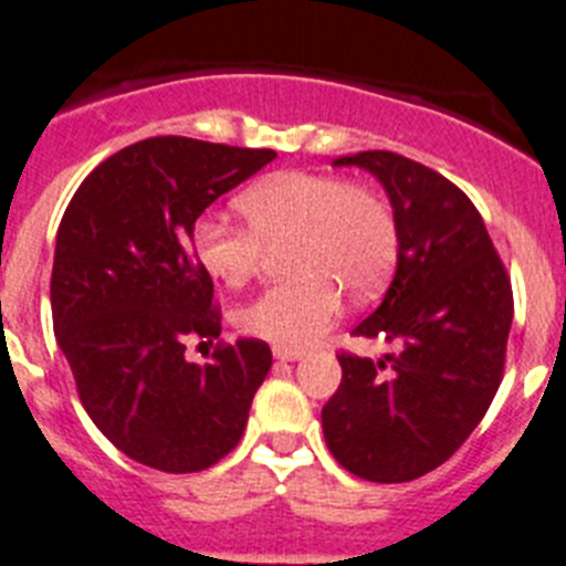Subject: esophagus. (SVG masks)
<instances>
[{
    "label": "esophagus",
    "instance_id": "obj_1",
    "mask_svg": "<svg viewBox=\"0 0 566 566\" xmlns=\"http://www.w3.org/2000/svg\"><path fill=\"white\" fill-rule=\"evenodd\" d=\"M272 352H274V357H277V360H301V357L306 355V352L297 349V346H283V343H277Z\"/></svg>",
    "mask_w": 566,
    "mask_h": 566
}]
</instances>
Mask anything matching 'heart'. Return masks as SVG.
Wrapping results in <instances>:
<instances>
[{
	"label": "heart",
	"instance_id": "b5f03b06",
	"mask_svg": "<svg viewBox=\"0 0 566 566\" xmlns=\"http://www.w3.org/2000/svg\"><path fill=\"white\" fill-rule=\"evenodd\" d=\"M249 226L223 214L197 217V263L226 286H243L265 249H286L292 280L263 289L240 308L243 332L306 346L337 321L343 292L369 301L398 260V226L378 191L329 174L280 171L240 195Z\"/></svg>",
	"mask_w": 566,
	"mask_h": 566
}]
</instances>
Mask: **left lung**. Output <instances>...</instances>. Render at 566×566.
<instances>
[{
    "label": "left lung",
    "instance_id": "left-lung-1",
    "mask_svg": "<svg viewBox=\"0 0 566 566\" xmlns=\"http://www.w3.org/2000/svg\"><path fill=\"white\" fill-rule=\"evenodd\" d=\"M335 166L366 168L398 226V269L352 335L389 343L380 360L340 352L343 380L323 407L326 447L352 475L403 484L458 452L504 378L513 286L486 226L455 182L392 151Z\"/></svg>",
    "mask_w": 566,
    "mask_h": 566
}]
</instances>
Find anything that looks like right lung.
Returning <instances> with one entry per match:
<instances>
[{
  "instance_id": "right-lung-1",
  "label": "right lung",
  "mask_w": 566,
  "mask_h": 566,
  "mask_svg": "<svg viewBox=\"0 0 566 566\" xmlns=\"http://www.w3.org/2000/svg\"><path fill=\"white\" fill-rule=\"evenodd\" d=\"M269 148L151 137L94 168L67 202L51 272L53 332L82 407L132 461L200 472L243 438L272 369L269 343H220L188 364V337H220L214 283L191 229Z\"/></svg>"
}]
</instances>
